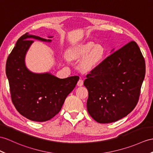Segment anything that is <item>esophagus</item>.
I'll use <instances>...</instances> for the list:
<instances>
[{
    "label": "esophagus",
    "mask_w": 153,
    "mask_h": 153,
    "mask_svg": "<svg viewBox=\"0 0 153 153\" xmlns=\"http://www.w3.org/2000/svg\"><path fill=\"white\" fill-rule=\"evenodd\" d=\"M83 84H84V80L82 79H80L79 81H78L77 85L78 86H82V85H83Z\"/></svg>",
    "instance_id": "34e87169"
}]
</instances>
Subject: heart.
<instances>
[{
    "mask_svg": "<svg viewBox=\"0 0 153 153\" xmlns=\"http://www.w3.org/2000/svg\"><path fill=\"white\" fill-rule=\"evenodd\" d=\"M105 54L106 50L101 45L88 42L76 45L69 48L66 53V57L69 60H75L84 57L80 63L81 68L88 71L99 64Z\"/></svg>",
    "mask_w": 153,
    "mask_h": 153,
    "instance_id": "b5f03b06",
    "label": "heart"
}]
</instances>
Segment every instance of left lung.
Returning a JSON list of instances; mask_svg holds the SVG:
<instances>
[{
    "instance_id": "1",
    "label": "left lung",
    "mask_w": 153,
    "mask_h": 153,
    "mask_svg": "<svg viewBox=\"0 0 153 153\" xmlns=\"http://www.w3.org/2000/svg\"><path fill=\"white\" fill-rule=\"evenodd\" d=\"M114 50L84 82L88 90V111L99 123L117 121L131 112L145 78V59L135 42Z\"/></svg>"
}]
</instances>
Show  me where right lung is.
Here are the masks:
<instances>
[{
  "mask_svg": "<svg viewBox=\"0 0 153 153\" xmlns=\"http://www.w3.org/2000/svg\"><path fill=\"white\" fill-rule=\"evenodd\" d=\"M32 39L52 42L28 33L22 36L7 59L6 74L12 102L17 110L30 120L44 122L50 120L60 111L79 77L59 79L49 72L38 73L30 71L26 65L25 58L33 43Z\"/></svg>",
  "mask_w": 153,
  "mask_h": 153,
  "instance_id": "right-lung-1",
  "label": "right lung"
}]
</instances>
